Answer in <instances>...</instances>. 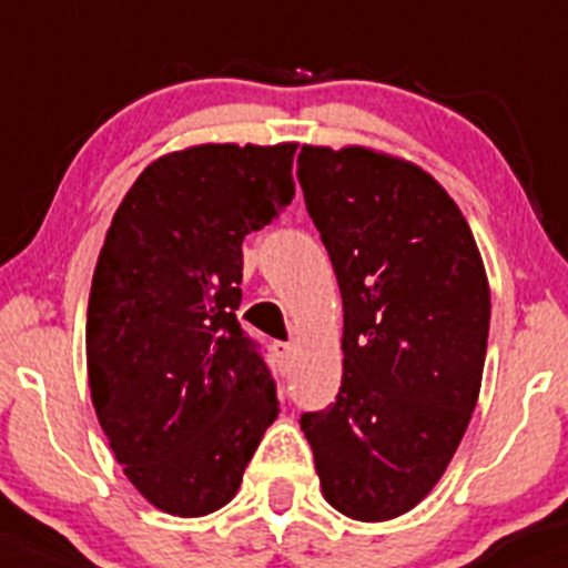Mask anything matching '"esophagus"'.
Returning <instances> with one entry per match:
<instances>
[{
    "label": "esophagus",
    "instance_id": "obj_1",
    "mask_svg": "<svg viewBox=\"0 0 568 568\" xmlns=\"http://www.w3.org/2000/svg\"><path fill=\"white\" fill-rule=\"evenodd\" d=\"M272 348H274V354H277V357H280V363H288V357H291V354H294V343L274 341Z\"/></svg>",
    "mask_w": 568,
    "mask_h": 568
}]
</instances>
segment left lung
<instances>
[{
  "label": "left lung",
  "instance_id": "left-lung-1",
  "mask_svg": "<svg viewBox=\"0 0 568 568\" xmlns=\"http://www.w3.org/2000/svg\"><path fill=\"white\" fill-rule=\"evenodd\" d=\"M296 178L343 296V382L302 415L326 503L412 511L459 448L484 376L489 280L450 194L404 159L302 145Z\"/></svg>",
  "mask_w": 568,
  "mask_h": 568
}]
</instances>
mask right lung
<instances>
[{"instance_id": "right-lung-1", "label": "right lung", "mask_w": 568, "mask_h": 568, "mask_svg": "<svg viewBox=\"0 0 568 568\" xmlns=\"http://www.w3.org/2000/svg\"><path fill=\"white\" fill-rule=\"evenodd\" d=\"M296 145H194L142 170L114 211L88 305V376L114 459L173 517L236 497L277 417L244 335L242 242L294 200Z\"/></svg>"}]
</instances>
